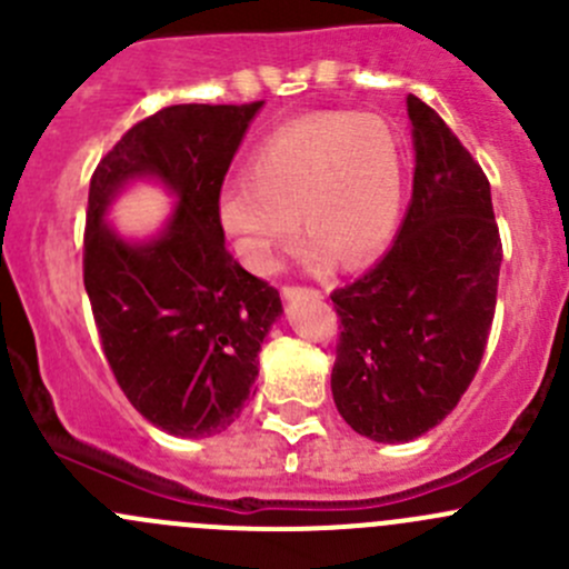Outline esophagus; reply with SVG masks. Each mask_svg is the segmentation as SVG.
Instances as JSON below:
<instances>
[{"instance_id": "1", "label": "esophagus", "mask_w": 569, "mask_h": 569, "mask_svg": "<svg viewBox=\"0 0 569 569\" xmlns=\"http://www.w3.org/2000/svg\"><path fill=\"white\" fill-rule=\"evenodd\" d=\"M300 295H319L317 289H302V286H283V297L286 300H295Z\"/></svg>"}]
</instances>
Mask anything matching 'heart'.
<instances>
[{
	"label": "heart",
	"mask_w": 569,
	"mask_h": 569,
	"mask_svg": "<svg viewBox=\"0 0 569 569\" xmlns=\"http://www.w3.org/2000/svg\"><path fill=\"white\" fill-rule=\"evenodd\" d=\"M248 173L222 187L217 220L239 261L261 274L278 269L297 228L313 267L371 261L405 206L399 140L369 112H317L280 126L252 151Z\"/></svg>",
	"instance_id": "1"
}]
</instances>
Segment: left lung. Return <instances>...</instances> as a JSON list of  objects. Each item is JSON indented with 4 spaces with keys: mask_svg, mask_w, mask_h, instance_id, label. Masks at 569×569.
Returning a JSON list of instances; mask_svg holds the SVG:
<instances>
[{
    "mask_svg": "<svg viewBox=\"0 0 569 569\" xmlns=\"http://www.w3.org/2000/svg\"><path fill=\"white\" fill-rule=\"evenodd\" d=\"M416 173L393 248L330 295L332 399L377 443L438 427L468 391L496 317L501 237L490 181L432 107L407 96Z\"/></svg>",
    "mask_w": 569,
    "mask_h": 569,
    "instance_id": "left-lung-1",
    "label": "left lung"
}]
</instances>
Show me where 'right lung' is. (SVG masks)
Returning a JSON list of instances; mask_svg holds the SVG:
<instances>
[{"label":"right lung","mask_w":569,"mask_h":569,"mask_svg":"<svg viewBox=\"0 0 569 569\" xmlns=\"http://www.w3.org/2000/svg\"><path fill=\"white\" fill-rule=\"evenodd\" d=\"M252 104H176L131 126L90 178L84 289L120 391L153 427L211 438L250 399L280 295L226 250L217 198ZM157 177L177 194L159 238L126 243L103 222L113 194Z\"/></svg>","instance_id":"add662e5"}]
</instances>
